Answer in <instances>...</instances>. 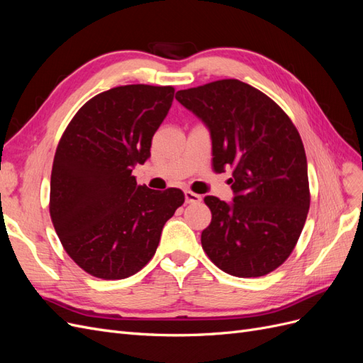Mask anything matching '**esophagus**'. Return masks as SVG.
<instances>
[{
  "label": "esophagus",
  "instance_id": "esophagus-1",
  "mask_svg": "<svg viewBox=\"0 0 363 363\" xmlns=\"http://www.w3.org/2000/svg\"><path fill=\"white\" fill-rule=\"evenodd\" d=\"M184 200L188 204H194V203H200L201 201V195L195 194L192 191H186L184 192Z\"/></svg>",
  "mask_w": 363,
  "mask_h": 363
}]
</instances>
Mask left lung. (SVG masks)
<instances>
[{
  "mask_svg": "<svg viewBox=\"0 0 363 363\" xmlns=\"http://www.w3.org/2000/svg\"><path fill=\"white\" fill-rule=\"evenodd\" d=\"M175 100L211 131L213 171L233 169V201L204 199L212 221L203 250L230 276H267L289 257L311 206L298 130L269 96L235 79L179 91Z\"/></svg>",
  "mask_w": 363,
  "mask_h": 363,
  "instance_id": "obj_1",
  "label": "left lung"
}]
</instances>
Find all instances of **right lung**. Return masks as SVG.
<instances>
[{
    "label": "right lung",
    "instance_id": "right-lung-1",
    "mask_svg": "<svg viewBox=\"0 0 363 363\" xmlns=\"http://www.w3.org/2000/svg\"><path fill=\"white\" fill-rule=\"evenodd\" d=\"M172 86L127 84L91 98L63 131L52 162L50 215L68 256L104 280L133 276L155 256L162 228L184 203L152 191L133 168L151 156Z\"/></svg>",
    "mask_w": 363,
    "mask_h": 363
}]
</instances>
